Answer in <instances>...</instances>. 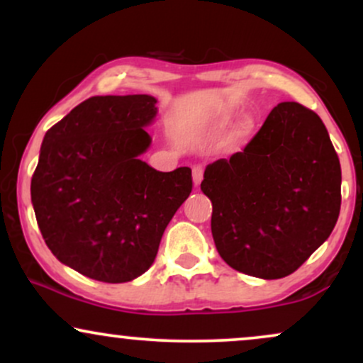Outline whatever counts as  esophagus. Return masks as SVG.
Here are the masks:
<instances>
[{
  "label": "esophagus",
  "instance_id": "34e87169",
  "mask_svg": "<svg viewBox=\"0 0 363 363\" xmlns=\"http://www.w3.org/2000/svg\"><path fill=\"white\" fill-rule=\"evenodd\" d=\"M203 174H205V167H203V165H194V167H193V181H194V186L201 184Z\"/></svg>",
  "mask_w": 363,
  "mask_h": 363
}]
</instances>
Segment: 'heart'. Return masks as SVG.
I'll list each match as a JSON object with an SVG mask.
<instances>
[{"mask_svg": "<svg viewBox=\"0 0 363 363\" xmlns=\"http://www.w3.org/2000/svg\"><path fill=\"white\" fill-rule=\"evenodd\" d=\"M227 121H228V114H223L222 118H220V124H225ZM245 133H247V124H240V126L235 129V138H242Z\"/></svg>", "mask_w": 363, "mask_h": 363, "instance_id": "b5f03b06", "label": "heart"}]
</instances>
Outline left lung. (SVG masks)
Listing matches in <instances>:
<instances>
[{"instance_id":"8db88e82","label":"left lung","mask_w":363,"mask_h":363,"mask_svg":"<svg viewBox=\"0 0 363 363\" xmlns=\"http://www.w3.org/2000/svg\"><path fill=\"white\" fill-rule=\"evenodd\" d=\"M201 191L222 259L277 280L301 268L338 222L340 158L314 111L281 102L242 152L208 165Z\"/></svg>"}]
</instances>
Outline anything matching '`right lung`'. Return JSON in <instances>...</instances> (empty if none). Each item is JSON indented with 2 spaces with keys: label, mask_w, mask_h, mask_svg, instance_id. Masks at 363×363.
Returning a JSON list of instances; mask_svg holds the SVG:
<instances>
[{
  "label": "right lung",
  "mask_w": 363,
  "mask_h": 363,
  "mask_svg": "<svg viewBox=\"0 0 363 363\" xmlns=\"http://www.w3.org/2000/svg\"><path fill=\"white\" fill-rule=\"evenodd\" d=\"M155 104L97 95L44 136L30 182L37 225L54 256L91 280L124 283L147 272L193 191L189 167L158 172L140 160Z\"/></svg>",
  "instance_id": "1"
}]
</instances>
